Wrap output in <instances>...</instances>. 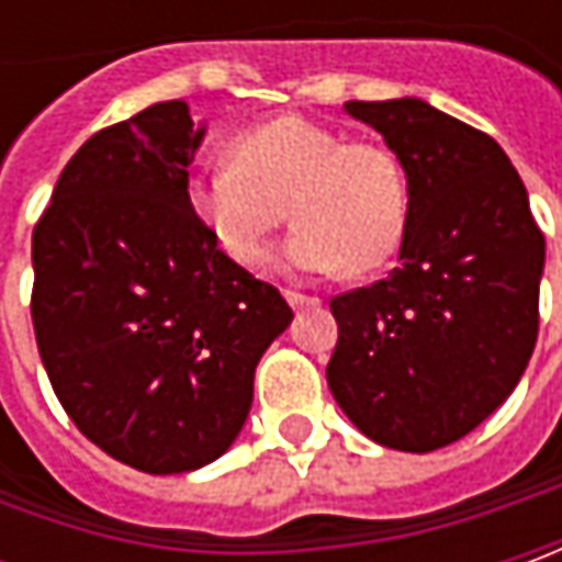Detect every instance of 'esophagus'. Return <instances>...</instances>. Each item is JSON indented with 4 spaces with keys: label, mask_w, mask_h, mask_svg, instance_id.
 Wrapping results in <instances>:
<instances>
[{
    "label": "esophagus",
    "mask_w": 562,
    "mask_h": 562,
    "mask_svg": "<svg viewBox=\"0 0 562 562\" xmlns=\"http://www.w3.org/2000/svg\"><path fill=\"white\" fill-rule=\"evenodd\" d=\"M284 300L291 303L293 310H310V306H318V296H306L300 291H284Z\"/></svg>",
    "instance_id": "esophagus-1"
}]
</instances>
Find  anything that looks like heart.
Masks as SVG:
<instances>
[{
    "label": "heart",
    "instance_id": "b5f03b06",
    "mask_svg": "<svg viewBox=\"0 0 562 562\" xmlns=\"http://www.w3.org/2000/svg\"><path fill=\"white\" fill-rule=\"evenodd\" d=\"M184 196L209 240L240 269L266 262L284 205L296 222L284 262L306 274L378 269L409 225L397 153L378 140H344L303 115L240 131L227 143V162L196 171Z\"/></svg>",
    "mask_w": 562,
    "mask_h": 562
}]
</instances>
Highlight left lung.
I'll list each match as a JSON object with an SVG mask.
<instances>
[{
    "instance_id": "obj_1",
    "label": "left lung",
    "mask_w": 562,
    "mask_h": 562,
    "mask_svg": "<svg viewBox=\"0 0 562 562\" xmlns=\"http://www.w3.org/2000/svg\"><path fill=\"white\" fill-rule=\"evenodd\" d=\"M344 109L400 156L409 225L397 269L331 300L337 347L325 375L366 438L428 453L482 425L526 372L544 234L487 134L416 97Z\"/></svg>"
}]
</instances>
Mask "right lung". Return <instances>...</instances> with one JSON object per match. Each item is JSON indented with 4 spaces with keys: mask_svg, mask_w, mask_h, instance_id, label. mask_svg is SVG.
<instances>
[{
    "mask_svg": "<svg viewBox=\"0 0 562 562\" xmlns=\"http://www.w3.org/2000/svg\"><path fill=\"white\" fill-rule=\"evenodd\" d=\"M205 137L181 99L93 134L33 227V331L55 397L149 475L218 460L291 306L234 266L187 209Z\"/></svg>",
    "mask_w": 562,
    "mask_h": 562,
    "instance_id": "right-lung-1",
    "label": "right lung"
}]
</instances>
